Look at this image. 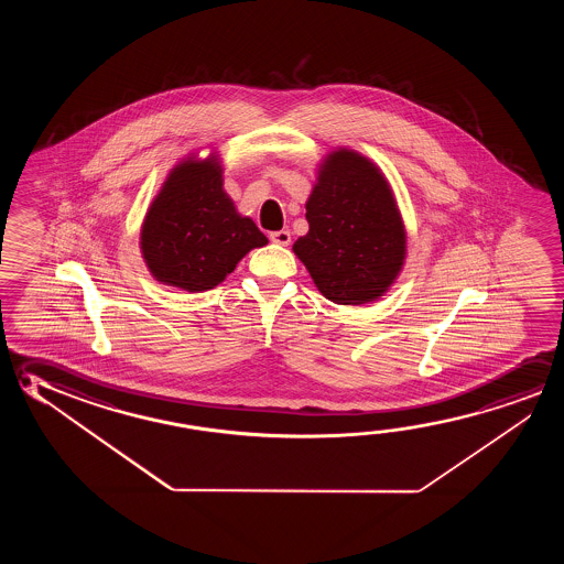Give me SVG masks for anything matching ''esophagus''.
Segmentation results:
<instances>
[{
    "label": "esophagus",
    "instance_id": "34e87169",
    "mask_svg": "<svg viewBox=\"0 0 564 564\" xmlns=\"http://www.w3.org/2000/svg\"><path fill=\"white\" fill-rule=\"evenodd\" d=\"M269 240L273 241V243H279V246H289V243H291V231H271V234H269Z\"/></svg>",
    "mask_w": 564,
    "mask_h": 564
}]
</instances>
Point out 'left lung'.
<instances>
[{
	"label": "left lung",
	"mask_w": 564,
	"mask_h": 564,
	"mask_svg": "<svg viewBox=\"0 0 564 564\" xmlns=\"http://www.w3.org/2000/svg\"><path fill=\"white\" fill-rule=\"evenodd\" d=\"M308 234L293 246L314 285L336 305H364L403 268L405 228L386 176L370 159L338 149L324 159L306 200Z\"/></svg>",
	"instance_id": "obj_1"
}]
</instances>
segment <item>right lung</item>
<instances>
[{
  "label": "right lung",
  "mask_w": 564,
  "mask_h": 564,
  "mask_svg": "<svg viewBox=\"0 0 564 564\" xmlns=\"http://www.w3.org/2000/svg\"><path fill=\"white\" fill-rule=\"evenodd\" d=\"M268 243L224 193L218 159H186L169 173L141 226V253L151 275L188 293L223 283L238 261Z\"/></svg>",
  "instance_id": "1"
}]
</instances>
